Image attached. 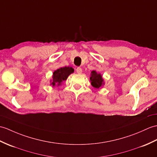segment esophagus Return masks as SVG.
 <instances>
[{
  "label": "esophagus",
  "instance_id": "1",
  "mask_svg": "<svg viewBox=\"0 0 157 157\" xmlns=\"http://www.w3.org/2000/svg\"><path fill=\"white\" fill-rule=\"evenodd\" d=\"M76 71H77V73H78V74H82V69L81 67H78L77 69H76Z\"/></svg>",
  "mask_w": 157,
  "mask_h": 157
}]
</instances>
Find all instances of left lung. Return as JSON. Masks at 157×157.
Listing matches in <instances>:
<instances>
[{
  "instance_id": "1",
  "label": "left lung",
  "mask_w": 157,
  "mask_h": 157,
  "mask_svg": "<svg viewBox=\"0 0 157 157\" xmlns=\"http://www.w3.org/2000/svg\"><path fill=\"white\" fill-rule=\"evenodd\" d=\"M90 79L91 81V84L95 88H100L104 84V79L101 77V75L100 74H98L96 71H92L91 72Z\"/></svg>"
}]
</instances>
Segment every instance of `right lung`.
<instances>
[{"label": "right lung", "mask_w": 157, "mask_h": 157, "mask_svg": "<svg viewBox=\"0 0 157 157\" xmlns=\"http://www.w3.org/2000/svg\"><path fill=\"white\" fill-rule=\"evenodd\" d=\"M74 71V70L71 67H64L58 69L53 72L52 79L51 80V85L53 86L61 85V83L66 80L68 76Z\"/></svg>", "instance_id": "obj_1"}]
</instances>
